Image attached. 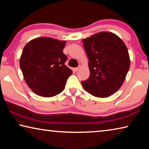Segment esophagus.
Wrapping results in <instances>:
<instances>
[{
	"instance_id": "34e87169",
	"label": "esophagus",
	"mask_w": 149,
	"mask_h": 149,
	"mask_svg": "<svg viewBox=\"0 0 149 149\" xmlns=\"http://www.w3.org/2000/svg\"><path fill=\"white\" fill-rule=\"evenodd\" d=\"M81 65H79V66L77 67V68H75V72H78V71H79V70L81 69Z\"/></svg>"
}]
</instances>
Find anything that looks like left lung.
<instances>
[{
    "instance_id": "8db88e82",
    "label": "left lung",
    "mask_w": 149,
    "mask_h": 149,
    "mask_svg": "<svg viewBox=\"0 0 149 149\" xmlns=\"http://www.w3.org/2000/svg\"><path fill=\"white\" fill-rule=\"evenodd\" d=\"M89 59L90 76L81 81L85 91L108 97L120 89L130 67L128 50L116 35L103 31L82 40Z\"/></svg>"
}]
</instances>
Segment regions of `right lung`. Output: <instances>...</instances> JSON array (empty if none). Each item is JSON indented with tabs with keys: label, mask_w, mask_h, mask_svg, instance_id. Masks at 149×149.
Wrapping results in <instances>:
<instances>
[{
	"label": "right lung",
	"mask_w": 149,
	"mask_h": 149,
	"mask_svg": "<svg viewBox=\"0 0 149 149\" xmlns=\"http://www.w3.org/2000/svg\"><path fill=\"white\" fill-rule=\"evenodd\" d=\"M65 43V41L42 37L31 40L24 47L20 68L26 84L37 95L51 97L64 90L72 74L64 64L67 60L63 53Z\"/></svg>",
	"instance_id": "1"
}]
</instances>
